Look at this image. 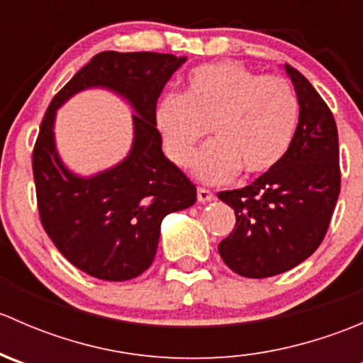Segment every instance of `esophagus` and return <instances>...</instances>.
<instances>
[{
    "label": "esophagus",
    "mask_w": 363,
    "mask_h": 363,
    "mask_svg": "<svg viewBox=\"0 0 363 363\" xmlns=\"http://www.w3.org/2000/svg\"><path fill=\"white\" fill-rule=\"evenodd\" d=\"M196 196H199V202H202V203L211 202V200L214 199V195H212V193L208 191V189H205V188H199V191H196Z\"/></svg>",
    "instance_id": "1"
}]
</instances>
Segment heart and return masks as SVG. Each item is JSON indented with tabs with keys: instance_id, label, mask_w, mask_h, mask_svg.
<instances>
[{
	"instance_id": "heart-1",
	"label": "heart",
	"mask_w": 363,
	"mask_h": 363,
	"mask_svg": "<svg viewBox=\"0 0 363 363\" xmlns=\"http://www.w3.org/2000/svg\"><path fill=\"white\" fill-rule=\"evenodd\" d=\"M164 152L177 167L191 164L211 130L212 142L193 174L207 184L242 172L272 170L290 149L298 123V100L281 77H263L235 61L202 65L186 75L182 94H167L156 107Z\"/></svg>"
}]
</instances>
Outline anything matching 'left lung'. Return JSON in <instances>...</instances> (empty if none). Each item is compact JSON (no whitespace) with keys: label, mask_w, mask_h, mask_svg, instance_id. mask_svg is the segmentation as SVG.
Masks as SVG:
<instances>
[{"label":"left lung","mask_w":363,"mask_h":363,"mask_svg":"<svg viewBox=\"0 0 363 363\" xmlns=\"http://www.w3.org/2000/svg\"><path fill=\"white\" fill-rule=\"evenodd\" d=\"M298 100V124L284 158L242 189L218 193L235 211V228L218 246L235 274L263 279L309 258L323 240L339 199L334 116L309 80L284 65Z\"/></svg>","instance_id":"8db88e82"}]
</instances>
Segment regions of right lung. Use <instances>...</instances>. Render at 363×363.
I'll list each match as a JSON object with an SVG mask.
<instances>
[{"label": "right lung", "mask_w": 363, "mask_h": 363, "mask_svg": "<svg viewBox=\"0 0 363 363\" xmlns=\"http://www.w3.org/2000/svg\"><path fill=\"white\" fill-rule=\"evenodd\" d=\"M186 56L100 52L54 96L33 151L42 225L72 265L104 281H128L151 267L161 221L196 202V188L161 149L156 101ZM105 89L132 107L134 140L112 167L80 176L66 167L55 142V113L69 97Z\"/></svg>", "instance_id": "add662e5"}]
</instances>
